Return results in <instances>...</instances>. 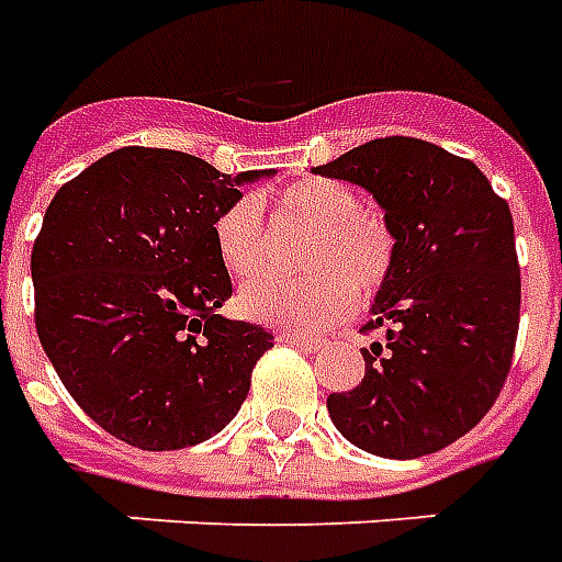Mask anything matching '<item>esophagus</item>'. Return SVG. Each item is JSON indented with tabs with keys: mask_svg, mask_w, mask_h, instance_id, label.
<instances>
[{
	"mask_svg": "<svg viewBox=\"0 0 562 562\" xmlns=\"http://www.w3.org/2000/svg\"><path fill=\"white\" fill-rule=\"evenodd\" d=\"M277 342H289L303 348V351H315V348H322L324 339L313 334H301V330H277Z\"/></svg>",
	"mask_w": 562,
	"mask_h": 562,
	"instance_id": "1",
	"label": "esophagus"
}]
</instances>
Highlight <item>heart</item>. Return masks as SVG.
<instances>
[{"label":"heart","instance_id":"b5f03b06","mask_svg":"<svg viewBox=\"0 0 562 562\" xmlns=\"http://www.w3.org/2000/svg\"><path fill=\"white\" fill-rule=\"evenodd\" d=\"M280 217L313 226L303 249L306 277H259L238 294L256 322L282 327H327L355 313L360 292L375 294L396 265V235L378 211L363 207L355 187L336 178H303L277 190ZM214 249L235 280L259 273L268 261L261 211L238 199L214 220Z\"/></svg>","mask_w":562,"mask_h":562}]
</instances>
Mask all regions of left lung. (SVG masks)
<instances>
[{
    "mask_svg": "<svg viewBox=\"0 0 562 562\" xmlns=\"http://www.w3.org/2000/svg\"><path fill=\"white\" fill-rule=\"evenodd\" d=\"M318 176L366 187L396 235V265L363 334L366 375L330 393L334 426L360 450L419 459L480 423L513 366L521 268L513 214L480 169L438 145L386 136Z\"/></svg>",
    "mask_w": 562,
    "mask_h": 562,
    "instance_id": "8db88e82",
    "label": "left lung"
}]
</instances>
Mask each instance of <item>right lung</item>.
<instances>
[{
    "label": "right lung",
    "mask_w": 562,
    "mask_h": 562,
    "mask_svg": "<svg viewBox=\"0 0 562 562\" xmlns=\"http://www.w3.org/2000/svg\"><path fill=\"white\" fill-rule=\"evenodd\" d=\"M193 154L127 145L59 187L32 247L35 327L74 402L112 438L184 450L226 429L273 336L217 310L214 220L240 181Z\"/></svg>",
    "instance_id": "obj_1"
}]
</instances>
